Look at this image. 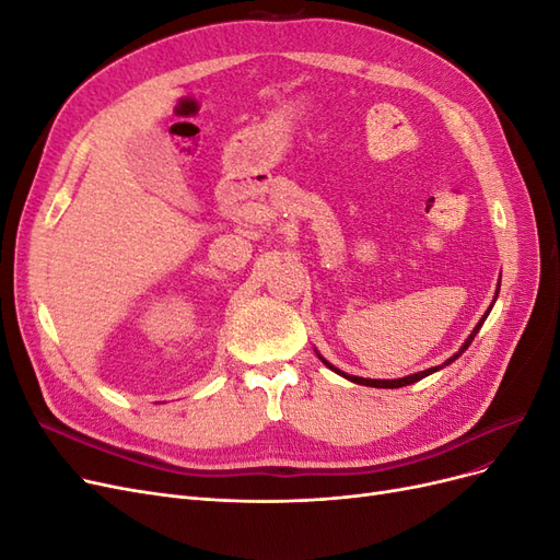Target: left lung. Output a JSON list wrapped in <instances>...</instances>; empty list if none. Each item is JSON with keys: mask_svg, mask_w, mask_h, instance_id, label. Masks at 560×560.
Returning a JSON list of instances; mask_svg holds the SVG:
<instances>
[{"mask_svg": "<svg viewBox=\"0 0 560 560\" xmlns=\"http://www.w3.org/2000/svg\"><path fill=\"white\" fill-rule=\"evenodd\" d=\"M498 292H500V287H498ZM495 299H498V294H495ZM490 308H493V306H490ZM488 308V311H490ZM488 311H486V315L481 317V322H479V325L477 327H474V331L469 334V338H467V341H465V346L460 348V352H455L453 354V358L451 360H446L442 366H432V369H425V371H420V374H413V376H406V378H395V381H371V378H360V376H348V374H343V371H338L336 366H331L327 360H322V362H325L329 369H334L336 371V374H341L343 378H348V381H352V383H358V385H369V387H404V385H411V383H416V381H420V378H425V376H430V374H434V371H439V369H444V366H448L453 360H457V358H460V354L469 348V343L474 341V336H477V331L481 329V325H483V319L488 317Z\"/></svg>", "mask_w": 560, "mask_h": 560, "instance_id": "obj_1", "label": "left lung"}]
</instances>
